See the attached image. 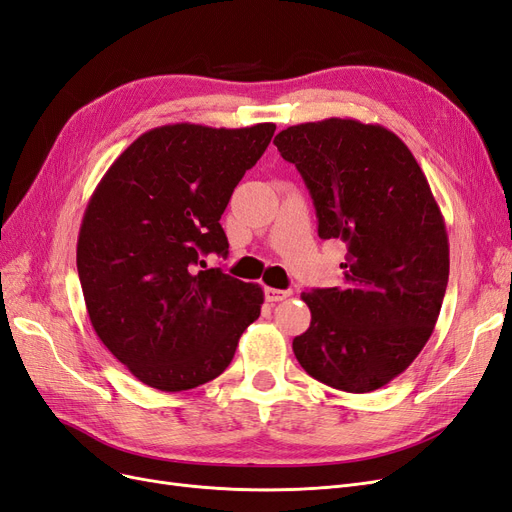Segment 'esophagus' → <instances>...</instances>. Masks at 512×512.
<instances>
[{"instance_id": "34e87169", "label": "esophagus", "mask_w": 512, "mask_h": 512, "mask_svg": "<svg viewBox=\"0 0 512 512\" xmlns=\"http://www.w3.org/2000/svg\"><path fill=\"white\" fill-rule=\"evenodd\" d=\"M266 300L268 302H283V300H287L289 295H291V291L287 289V291H283V289H274V287H266Z\"/></svg>"}]
</instances>
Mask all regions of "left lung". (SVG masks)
<instances>
[{
  "instance_id": "8db88e82",
  "label": "left lung",
  "mask_w": 512,
  "mask_h": 512,
  "mask_svg": "<svg viewBox=\"0 0 512 512\" xmlns=\"http://www.w3.org/2000/svg\"><path fill=\"white\" fill-rule=\"evenodd\" d=\"M315 202L319 238L346 244L342 287L304 291L300 366L349 393L385 387L430 340L449 283V238L427 178L383 125L300 123L274 138Z\"/></svg>"
}]
</instances>
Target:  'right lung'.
<instances>
[{
	"instance_id": "right-lung-1",
	"label": "right lung",
	"mask_w": 512,
	"mask_h": 512,
	"mask_svg": "<svg viewBox=\"0 0 512 512\" xmlns=\"http://www.w3.org/2000/svg\"><path fill=\"white\" fill-rule=\"evenodd\" d=\"M274 129L155 127L114 159L91 195L76 246L89 321L148 387L187 391L217 378L259 317V285L197 263L227 255L221 214Z\"/></svg>"
}]
</instances>
